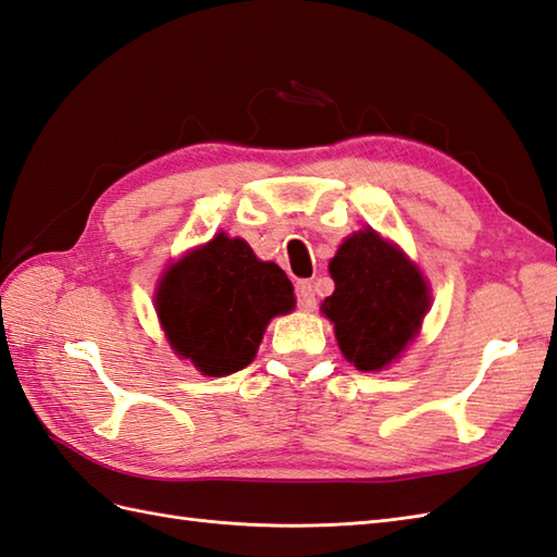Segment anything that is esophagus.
I'll use <instances>...</instances> for the list:
<instances>
[{
    "instance_id": "1",
    "label": "esophagus",
    "mask_w": 557,
    "mask_h": 557,
    "mask_svg": "<svg viewBox=\"0 0 557 557\" xmlns=\"http://www.w3.org/2000/svg\"><path fill=\"white\" fill-rule=\"evenodd\" d=\"M296 301H299L301 310L315 308V292H313V284H310L308 280L296 282Z\"/></svg>"
}]
</instances>
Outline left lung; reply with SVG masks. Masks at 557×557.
I'll return each instance as SVG.
<instances>
[{"instance_id":"left-lung-1","label":"left lung","mask_w":557,"mask_h":557,"mask_svg":"<svg viewBox=\"0 0 557 557\" xmlns=\"http://www.w3.org/2000/svg\"><path fill=\"white\" fill-rule=\"evenodd\" d=\"M334 294L322 313L346 360L358 370H382L416 337L430 308L420 270L374 230L356 232L330 261Z\"/></svg>"}]
</instances>
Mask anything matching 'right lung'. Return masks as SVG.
<instances>
[{
    "label": "right lung",
    "mask_w": 557,
    "mask_h": 557,
    "mask_svg": "<svg viewBox=\"0 0 557 557\" xmlns=\"http://www.w3.org/2000/svg\"><path fill=\"white\" fill-rule=\"evenodd\" d=\"M294 308V287L244 239L213 237L168 268L157 313L173 351L209 377L247 368L270 318Z\"/></svg>",
    "instance_id": "obj_1"
}]
</instances>
